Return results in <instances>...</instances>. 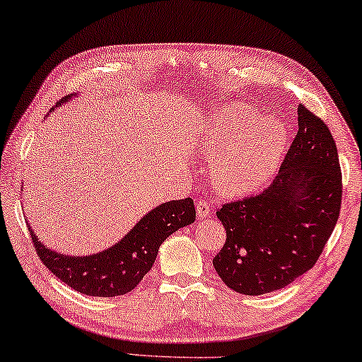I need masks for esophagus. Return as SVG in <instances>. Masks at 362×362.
<instances>
[{
  "mask_svg": "<svg viewBox=\"0 0 362 362\" xmlns=\"http://www.w3.org/2000/svg\"><path fill=\"white\" fill-rule=\"evenodd\" d=\"M196 209L197 218H207V216H210V212H212V207H210V202H207V200H197Z\"/></svg>",
  "mask_w": 362,
  "mask_h": 362,
  "instance_id": "34e87169",
  "label": "esophagus"
}]
</instances>
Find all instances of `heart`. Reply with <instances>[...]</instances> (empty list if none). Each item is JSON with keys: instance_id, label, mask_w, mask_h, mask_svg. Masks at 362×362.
<instances>
[{"instance_id": "heart-1", "label": "heart", "mask_w": 362, "mask_h": 362, "mask_svg": "<svg viewBox=\"0 0 362 362\" xmlns=\"http://www.w3.org/2000/svg\"><path fill=\"white\" fill-rule=\"evenodd\" d=\"M204 144L212 157L216 189L241 196L262 187L274 176L286 146V127L262 116L251 105L230 103L210 116Z\"/></svg>"}]
</instances>
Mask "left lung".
I'll return each instance as SVG.
<instances>
[{
  "label": "left lung",
  "instance_id": "obj_1",
  "mask_svg": "<svg viewBox=\"0 0 362 362\" xmlns=\"http://www.w3.org/2000/svg\"><path fill=\"white\" fill-rule=\"evenodd\" d=\"M298 121L274 182L216 210L226 239L214 267L236 293L259 296L290 285L315 265L338 221L343 182L337 144L324 119L304 105Z\"/></svg>",
  "mask_w": 362,
  "mask_h": 362
}]
</instances>
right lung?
<instances>
[{
	"label": "right lung",
	"mask_w": 362,
	"mask_h": 362,
	"mask_svg": "<svg viewBox=\"0 0 362 362\" xmlns=\"http://www.w3.org/2000/svg\"><path fill=\"white\" fill-rule=\"evenodd\" d=\"M68 97L58 102L57 107ZM194 220L196 209L191 197L165 202L144 216L113 247L86 257H69L49 251L29 230L38 257L61 281L87 296L113 298L134 290L152 269L165 239Z\"/></svg>",
	"instance_id": "obj_1"
}]
</instances>
